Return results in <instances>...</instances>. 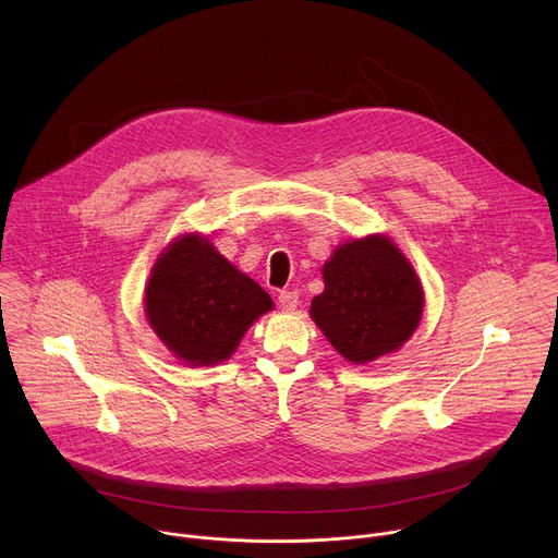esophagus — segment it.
I'll use <instances>...</instances> for the list:
<instances>
[{"mask_svg":"<svg viewBox=\"0 0 558 558\" xmlns=\"http://www.w3.org/2000/svg\"><path fill=\"white\" fill-rule=\"evenodd\" d=\"M278 302H280V306H282L284 311H293V308L298 306V302H300V295H298V291L287 289V291H280V293H278Z\"/></svg>","mask_w":558,"mask_h":558,"instance_id":"obj_1","label":"esophagus"}]
</instances>
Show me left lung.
I'll return each mask as SVG.
<instances>
[{
	"label": "left lung",
	"mask_w": 558,
	"mask_h": 558,
	"mask_svg": "<svg viewBox=\"0 0 558 558\" xmlns=\"http://www.w3.org/2000/svg\"><path fill=\"white\" fill-rule=\"evenodd\" d=\"M325 291L311 317L333 349L366 364L400 349L424 313V289L388 235L373 233L340 245L323 267Z\"/></svg>",
	"instance_id": "1"
}]
</instances>
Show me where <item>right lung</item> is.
<instances>
[{
	"instance_id": "obj_1",
	"label": "right lung",
	"mask_w": 558,
	"mask_h": 558,
	"mask_svg": "<svg viewBox=\"0 0 558 558\" xmlns=\"http://www.w3.org/2000/svg\"><path fill=\"white\" fill-rule=\"evenodd\" d=\"M271 308L269 293L222 258L201 233H185L170 243L145 287L149 327L192 366L225 362L245 331Z\"/></svg>"
}]
</instances>
